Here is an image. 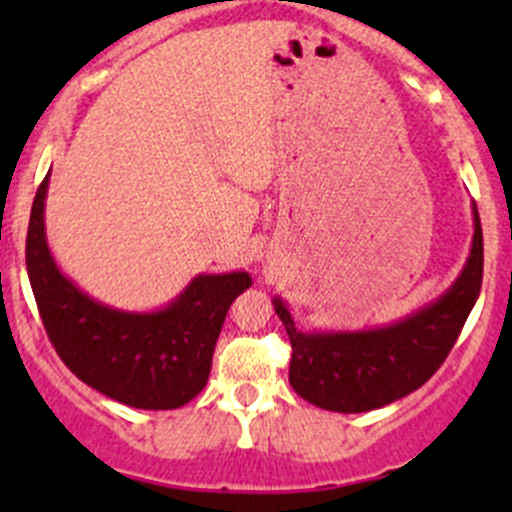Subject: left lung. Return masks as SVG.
Segmentation results:
<instances>
[{"label":"left lung","mask_w":512,"mask_h":512,"mask_svg":"<svg viewBox=\"0 0 512 512\" xmlns=\"http://www.w3.org/2000/svg\"><path fill=\"white\" fill-rule=\"evenodd\" d=\"M483 282V230L473 203V242L451 287L399 322L371 329L302 332L282 297L272 299L292 342L289 384L309 404L337 414L381 409L421 389L456 344Z\"/></svg>","instance_id":"left-lung-1"}]
</instances>
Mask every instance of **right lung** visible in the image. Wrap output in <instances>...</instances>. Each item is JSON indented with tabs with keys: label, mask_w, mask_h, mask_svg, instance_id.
Listing matches in <instances>:
<instances>
[{
	"label": "right lung",
	"mask_w": 512,
	"mask_h": 512,
	"mask_svg": "<svg viewBox=\"0 0 512 512\" xmlns=\"http://www.w3.org/2000/svg\"><path fill=\"white\" fill-rule=\"evenodd\" d=\"M49 173L36 190L29 218L27 272L56 354L84 384L118 404L165 411L193 401L208 384L227 309L252 285V277L245 270L203 272L153 312L98 302L61 272L49 250L44 225Z\"/></svg>",
	"instance_id": "obj_1"
}]
</instances>
